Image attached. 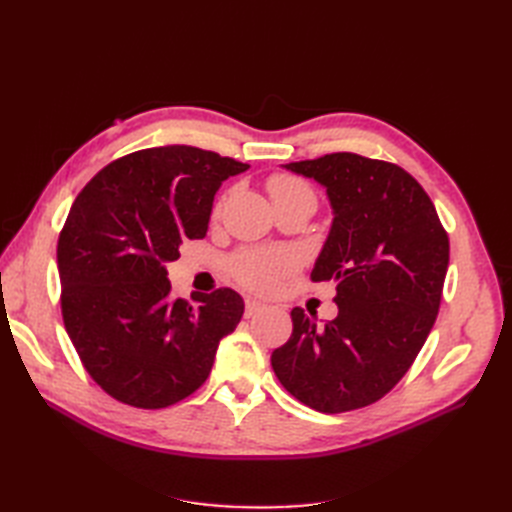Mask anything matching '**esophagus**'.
I'll return each instance as SVG.
<instances>
[{
    "mask_svg": "<svg viewBox=\"0 0 512 512\" xmlns=\"http://www.w3.org/2000/svg\"><path fill=\"white\" fill-rule=\"evenodd\" d=\"M262 309H267V305H265V303L254 301V299H247V301H245V316H247V318L260 314Z\"/></svg>",
    "mask_w": 512,
    "mask_h": 512,
    "instance_id": "obj_1",
    "label": "esophagus"
}]
</instances>
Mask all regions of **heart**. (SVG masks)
<instances>
[{"label":"heart","instance_id":"b5f03b06","mask_svg":"<svg viewBox=\"0 0 512 512\" xmlns=\"http://www.w3.org/2000/svg\"><path fill=\"white\" fill-rule=\"evenodd\" d=\"M269 194L273 198V205L286 203V200L309 198L316 203L314 190L309 185L286 173L271 175L267 181ZM226 205V198H222L218 205L213 207V218H220V213ZM301 258L299 254L290 250V247H250V250H241L230 258V273L235 280L247 288L258 292H271L282 284L284 277L292 275L299 269Z\"/></svg>","mask_w":512,"mask_h":512}]
</instances>
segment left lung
<instances>
[{
	"instance_id": "left-lung-1",
	"label": "left lung",
	"mask_w": 512,
	"mask_h": 512,
	"mask_svg": "<svg viewBox=\"0 0 512 512\" xmlns=\"http://www.w3.org/2000/svg\"><path fill=\"white\" fill-rule=\"evenodd\" d=\"M286 168L327 188L333 226L312 282H337L339 314L318 327L294 307L292 335L271 365L309 408H365L406 376L438 318L448 235L421 183L397 164L344 151Z\"/></svg>"
}]
</instances>
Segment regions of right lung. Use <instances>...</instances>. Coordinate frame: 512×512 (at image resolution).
<instances>
[{
    "label": "right lung",
    "mask_w": 512,
    "mask_h": 512,
    "mask_svg": "<svg viewBox=\"0 0 512 512\" xmlns=\"http://www.w3.org/2000/svg\"><path fill=\"white\" fill-rule=\"evenodd\" d=\"M247 168L198 147H151L76 196L57 241L61 316L87 374L121 404L158 410L192 395L237 329L235 290L173 299L166 262L207 235L215 192Z\"/></svg>",
    "instance_id": "obj_1"
}]
</instances>
